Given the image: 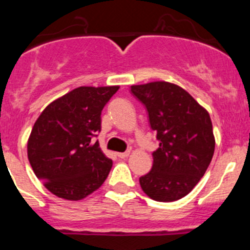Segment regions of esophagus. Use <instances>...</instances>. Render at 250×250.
Masks as SVG:
<instances>
[{"label":"esophagus","instance_id":"34e87169","mask_svg":"<svg viewBox=\"0 0 250 250\" xmlns=\"http://www.w3.org/2000/svg\"><path fill=\"white\" fill-rule=\"evenodd\" d=\"M128 156H129V151H125V152H120V153H117V157L118 158H127Z\"/></svg>","mask_w":250,"mask_h":250}]
</instances>
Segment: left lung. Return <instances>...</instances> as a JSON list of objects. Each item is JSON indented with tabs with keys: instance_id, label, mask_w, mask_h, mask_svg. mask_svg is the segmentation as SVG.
Listing matches in <instances>:
<instances>
[{
	"instance_id": "1",
	"label": "left lung",
	"mask_w": 250,
	"mask_h": 250,
	"mask_svg": "<svg viewBox=\"0 0 250 250\" xmlns=\"http://www.w3.org/2000/svg\"><path fill=\"white\" fill-rule=\"evenodd\" d=\"M130 93L145 105L160 141L152 168L139 179L141 188L158 202L180 200L197 185L213 158L209 113L185 89L165 81L132 85Z\"/></svg>"
}]
</instances>
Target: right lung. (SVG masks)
Wrapping results in <instances>:
<instances>
[{"instance_id": "right-lung-1", "label": "right lung", "mask_w": 250, "mask_h": 250, "mask_svg": "<svg viewBox=\"0 0 250 250\" xmlns=\"http://www.w3.org/2000/svg\"><path fill=\"white\" fill-rule=\"evenodd\" d=\"M112 87H78L42 111L27 141L34 173L55 196L78 201L100 188L112 161L100 150L102 110L118 90Z\"/></svg>"}]
</instances>
